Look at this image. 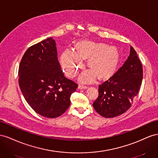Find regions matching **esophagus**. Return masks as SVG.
<instances>
[{"label": "esophagus", "mask_w": 158, "mask_h": 158, "mask_svg": "<svg viewBox=\"0 0 158 158\" xmlns=\"http://www.w3.org/2000/svg\"><path fill=\"white\" fill-rule=\"evenodd\" d=\"M78 88L79 89H85L87 88V86H86V85H79Z\"/></svg>", "instance_id": "esophagus-1"}]
</instances>
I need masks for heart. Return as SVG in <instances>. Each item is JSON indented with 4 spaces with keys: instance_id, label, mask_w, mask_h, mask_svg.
I'll return each mask as SVG.
<instances>
[{
    "instance_id": "b5f03b06",
    "label": "heart",
    "mask_w": 158,
    "mask_h": 158,
    "mask_svg": "<svg viewBox=\"0 0 158 158\" xmlns=\"http://www.w3.org/2000/svg\"><path fill=\"white\" fill-rule=\"evenodd\" d=\"M102 44L92 42H83L77 45L76 54L71 49L63 53L61 61L62 67L69 77H74L83 65L81 59L88 60V66L92 70L85 71L81 79L85 82H91L96 77H104L114 69L118 62V52L113 47L104 48Z\"/></svg>"
}]
</instances>
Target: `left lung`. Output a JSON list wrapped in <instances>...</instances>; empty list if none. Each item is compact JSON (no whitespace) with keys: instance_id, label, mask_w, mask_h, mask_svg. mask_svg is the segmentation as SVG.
Wrapping results in <instances>:
<instances>
[{"instance_id":"8db88e82","label":"left lung","mask_w":158,"mask_h":158,"mask_svg":"<svg viewBox=\"0 0 158 158\" xmlns=\"http://www.w3.org/2000/svg\"><path fill=\"white\" fill-rule=\"evenodd\" d=\"M143 78L142 63L130 46V56L123 66L98 85L94 109L105 118H114L127 111L138 94Z\"/></svg>"}]
</instances>
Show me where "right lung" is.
Segmentation results:
<instances>
[{"label":"right lung","mask_w":158,"mask_h":158,"mask_svg":"<svg viewBox=\"0 0 158 158\" xmlns=\"http://www.w3.org/2000/svg\"><path fill=\"white\" fill-rule=\"evenodd\" d=\"M19 75L26 101L35 112L47 118L64 114L70 105L71 94L78 87L64 76L52 38L27 49L20 63Z\"/></svg>","instance_id":"1"}]
</instances>
